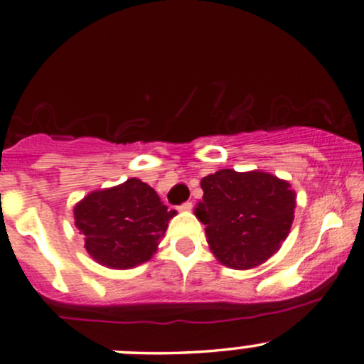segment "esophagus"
Segmentation results:
<instances>
[{"label": "esophagus", "instance_id": "obj_1", "mask_svg": "<svg viewBox=\"0 0 364 364\" xmlns=\"http://www.w3.org/2000/svg\"><path fill=\"white\" fill-rule=\"evenodd\" d=\"M191 208H193V203H191V201H185V203L179 207V210H183V212H190Z\"/></svg>", "mask_w": 364, "mask_h": 364}]
</instances>
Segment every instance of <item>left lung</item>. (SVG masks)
Returning <instances> with one entry per match:
<instances>
[{"mask_svg": "<svg viewBox=\"0 0 364 364\" xmlns=\"http://www.w3.org/2000/svg\"><path fill=\"white\" fill-rule=\"evenodd\" d=\"M203 222L210 249L222 264L249 269L278 251L293 222L295 193L283 179L262 171L220 169L201 179Z\"/></svg>", "mask_w": 364, "mask_h": 364, "instance_id": "1", "label": "left lung"}]
</instances>
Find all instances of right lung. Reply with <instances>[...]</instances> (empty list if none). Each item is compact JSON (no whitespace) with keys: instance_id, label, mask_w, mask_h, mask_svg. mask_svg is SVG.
Instances as JSON below:
<instances>
[{"instance_id":"right-lung-1","label":"right lung","mask_w":364,"mask_h":364,"mask_svg":"<svg viewBox=\"0 0 364 364\" xmlns=\"http://www.w3.org/2000/svg\"><path fill=\"white\" fill-rule=\"evenodd\" d=\"M173 215L156 191L137 178L93 191L74 208L86 251L100 264L115 269L151 259Z\"/></svg>"}]
</instances>
